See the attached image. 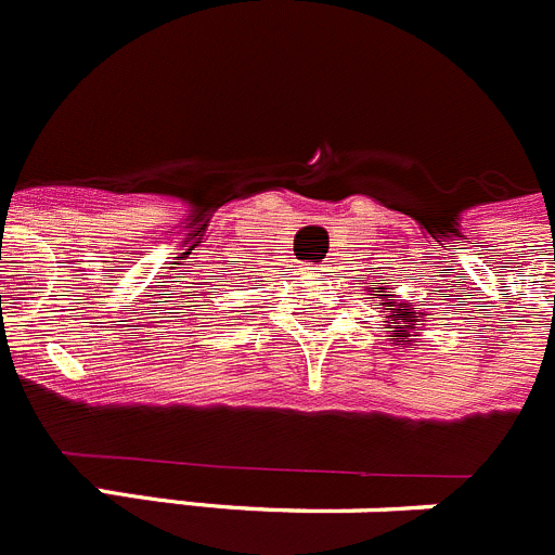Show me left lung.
<instances>
[{
    "mask_svg": "<svg viewBox=\"0 0 555 555\" xmlns=\"http://www.w3.org/2000/svg\"><path fill=\"white\" fill-rule=\"evenodd\" d=\"M377 297H380V300H386V297H389V294H377ZM384 306H389V302H384ZM386 311H389L391 313V317H389V320L391 322H395V327H403V331H400V333H403V336H409V331H411V327H414V317H416V311H411V308L409 306H397V308H386ZM423 317H430V313H423ZM397 319H403V323H397ZM425 322V320H423Z\"/></svg>",
    "mask_w": 555,
    "mask_h": 555,
    "instance_id": "obj_1",
    "label": "left lung"
}]
</instances>
